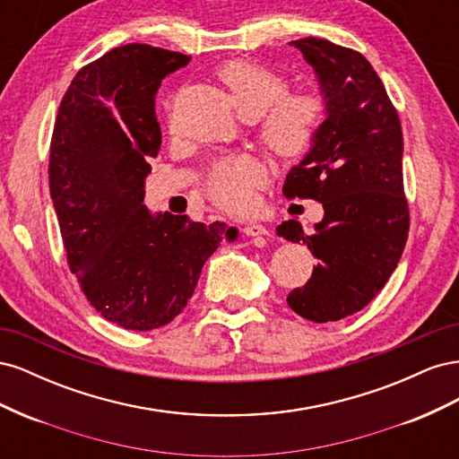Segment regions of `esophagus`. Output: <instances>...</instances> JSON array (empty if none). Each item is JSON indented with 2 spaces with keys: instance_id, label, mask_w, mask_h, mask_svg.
Segmentation results:
<instances>
[{
  "instance_id": "1",
  "label": "esophagus",
  "mask_w": 459,
  "mask_h": 459,
  "mask_svg": "<svg viewBox=\"0 0 459 459\" xmlns=\"http://www.w3.org/2000/svg\"><path fill=\"white\" fill-rule=\"evenodd\" d=\"M243 233L248 235V238H260V235H268V230L260 224H247L243 228Z\"/></svg>"
}]
</instances>
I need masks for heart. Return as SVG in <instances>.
I'll use <instances>...</instances> for the list:
<instances>
[{"instance_id":"obj_1","label":"heart","mask_w":459,"mask_h":459,"mask_svg":"<svg viewBox=\"0 0 459 459\" xmlns=\"http://www.w3.org/2000/svg\"><path fill=\"white\" fill-rule=\"evenodd\" d=\"M230 101L247 118H260L258 137L277 157L307 151L322 124L325 103L316 91L287 93V78L255 61H230L218 71ZM264 182V169L251 157L216 160L206 176V193L230 212H248L255 191Z\"/></svg>"}]
</instances>
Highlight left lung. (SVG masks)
I'll list each match as a JSON object with an SVG mask.
<instances>
[{
	"instance_id": "left-lung-1",
	"label": "left lung",
	"mask_w": 459,
	"mask_h": 459,
	"mask_svg": "<svg viewBox=\"0 0 459 459\" xmlns=\"http://www.w3.org/2000/svg\"><path fill=\"white\" fill-rule=\"evenodd\" d=\"M290 46L314 66L327 117L307 157L287 174L283 195L322 203L325 214L314 233L297 220L275 231L317 258L308 283L290 290L287 304L325 324L362 310L400 262L410 230L404 140L396 108L362 53L319 38Z\"/></svg>"
}]
</instances>
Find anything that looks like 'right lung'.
<instances>
[{"label": "right lung", "mask_w": 459, "mask_h": 459, "mask_svg": "<svg viewBox=\"0 0 459 459\" xmlns=\"http://www.w3.org/2000/svg\"><path fill=\"white\" fill-rule=\"evenodd\" d=\"M189 63L184 53L128 44L80 68L55 120L49 191L68 268L108 322L132 331L170 324L186 308L206 258L238 230L143 204L159 155L155 93Z\"/></svg>", "instance_id": "add662e5"}]
</instances>
